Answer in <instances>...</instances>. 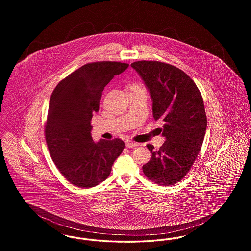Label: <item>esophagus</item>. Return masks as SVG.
<instances>
[{"label":"esophagus","mask_w":251,"mask_h":251,"mask_svg":"<svg viewBox=\"0 0 251 251\" xmlns=\"http://www.w3.org/2000/svg\"><path fill=\"white\" fill-rule=\"evenodd\" d=\"M137 146H139V144L136 143V142H132V141L126 142V147H128V148H133V147H137Z\"/></svg>","instance_id":"1"}]
</instances>
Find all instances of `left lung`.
<instances>
[{
	"label": "left lung",
	"mask_w": 251,
	"mask_h": 251,
	"mask_svg": "<svg viewBox=\"0 0 251 251\" xmlns=\"http://www.w3.org/2000/svg\"><path fill=\"white\" fill-rule=\"evenodd\" d=\"M131 66L151 94L153 118L164 122L166 137L158 151L147 145L151 157L144 174L156 184H175L188 173L202 146L207 128L202 97L191 78L172 65L143 60Z\"/></svg>",
	"instance_id": "obj_1"
}]
</instances>
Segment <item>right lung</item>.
Wrapping results in <instances>:
<instances>
[{"label":"right lung","instance_id":"right-lung-1","mask_svg":"<svg viewBox=\"0 0 251 251\" xmlns=\"http://www.w3.org/2000/svg\"><path fill=\"white\" fill-rule=\"evenodd\" d=\"M128 67L111 61L86 64L63 79L50 96L46 142L55 166L73 185L89 188L105 180L125 147L120 138L94 142L91 120L105 85Z\"/></svg>","mask_w":251,"mask_h":251}]
</instances>
